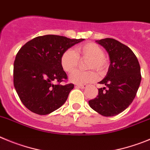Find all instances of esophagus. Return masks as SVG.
Here are the masks:
<instances>
[{
  "instance_id": "34e87169",
  "label": "esophagus",
  "mask_w": 150,
  "mask_h": 150,
  "mask_svg": "<svg viewBox=\"0 0 150 150\" xmlns=\"http://www.w3.org/2000/svg\"><path fill=\"white\" fill-rule=\"evenodd\" d=\"M75 87H78V88L84 89L87 87V84H76L75 85Z\"/></svg>"
}]
</instances>
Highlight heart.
I'll list each match as a JSON object with an SVG mask.
<instances>
[{
  "label": "heart",
  "instance_id": "heart-1",
  "mask_svg": "<svg viewBox=\"0 0 150 150\" xmlns=\"http://www.w3.org/2000/svg\"><path fill=\"white\" fill-rule=\"evenodd\" d=\"M104 51L94 42H87L78 45L75 52L72 49H67L62 54L60 63L64 71L72 72L77 67L79 59H89L87 69H95L97 72L102 73L108 67V60L105 57ZM69 81L77 84H86L96 80L97 75L93 71L83 72L81 70L74 71L69 75Z\"/></svg>",
  "mask_w": 150,
  "mask_h": 150
}]
</instances>
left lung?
I'll use <instances>...</instances> for the list:
<instances>
[{
	"mask_svg": "<svg viewBox=\"0 0 150 150\" xmlns=\"http://www.w3.org/2000/svg\"><path fill=\"white\" fill-rule=\"evenodd\" d=\"M108 53V71L98 83L105 87L98 89V94L89 101L92 109L105 117L119 114L134 100L141 81V67L132 50L111 38L96 40Z\"/></svg>",
	"mask_w": 150,
	"mask_h": 150,
	"instance_id": "1",
	"label": "left lung"
}]
</instances>
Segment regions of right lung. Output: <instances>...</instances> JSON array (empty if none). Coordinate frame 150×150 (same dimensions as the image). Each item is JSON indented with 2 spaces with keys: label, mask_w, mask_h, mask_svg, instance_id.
Masks as SVG:
<instances>
[{
  "label": "right lung",
  "mask_w": 150,
  "mask_h": 150,
  "mask_svg": "<svg viewBox=\"0 0 150 150\" xmlns=\"http://www.w3.org/2000/svg\"><path fill=\"white\" fill-rule=\"evenodd\" d=\"M84 39L57 35L37 36L16 54L13 83L23 105L40 115L51 114L65 103L74 84H54L67 79L61 66L63 52Z\"/></svg>",
  "instance_id": "right-lung-1"
}]
</instances>
